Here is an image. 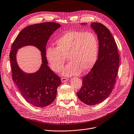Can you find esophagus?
Listing matches in <instances>:
<instances>
[{
  "instance_id": "1",
  "label": "esophagus",
  "mask_w": 134,
  "mask_h": 134,
  "mask_svg": "<svg viewBox=\"0 0 134 134\" xmlns=\"http://www.w3.org/2000/svg\"><path fill=\"white\" fill-rule=\"evenodd\" d=\"M61 80H62V81L63 82H66V81H67L68 80V79H67V78H64V77H63V78H61Z\"/></svg>"
}]
</instances>
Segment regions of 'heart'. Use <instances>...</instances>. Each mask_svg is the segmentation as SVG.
Returning a JSON list of instances; mask_svg holds the SVG:
<instances>
[{
  "label": "heart",
  "instance_id": "b5f03b06",
  "mask_svg": "<svg viewBox=\"0 0 134 134\" xmlns=\"http://www.w3.org/2000/svg\"><path fill=\"white\" fill-rule=\"evenodd\" d=\"M55 48L49 47L46 52L51 69L59 72L67 57L70 63L64 68L62 74L71 76L85 72L94 66L98 55V41L92 32L70 31L66 32L55 42Z\"/></svg>",
  "mask_w": 134,
  "mask_h": 134
}]
</instances>
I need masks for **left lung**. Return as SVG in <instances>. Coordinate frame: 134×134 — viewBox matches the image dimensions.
<instances>
[{"mask_svg": "<svg viewBox=\"0 0 134 134\" xmlns=\"http://www.w3.org/2000/svg\"><path fill=\"white\" fill-rule=\"evenodd\" d=\"M91 27L97 35L98 57L91 71L82 77V85L77 95L83 103L93 106L103 102L111 94L118 74L119 56L109 29L98 23H92Z\"/></svg>", "mask_w": 134, "mask_h": 134, "instance_id": "1", "label": "left lung"}]
</instances>
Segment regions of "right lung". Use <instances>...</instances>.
<instances>
[{
    "label": "right lung",
    "instance_id": "1",
    "mask_svg": "<svg viewBox=\"0 0 134 134\" xmlns=\"http://www.w3.org/2000/svg\"><path fill=\"white\" fill-rule=\"evenodd\" d=\"M60 27V24L53 22L29 26L20 32L12 46L9 57L13 79L25 99L37 107H44L52 104L56 97L57 89L62 83L60 77L47 65L46 57L47 42L50 36ZM26 46H35L41 52L42 64L34 73L24 72L16 62L18 49Z\"/></svg>",
    "mask_w": 134,
    "mask_h": 134
}]
</instances>
